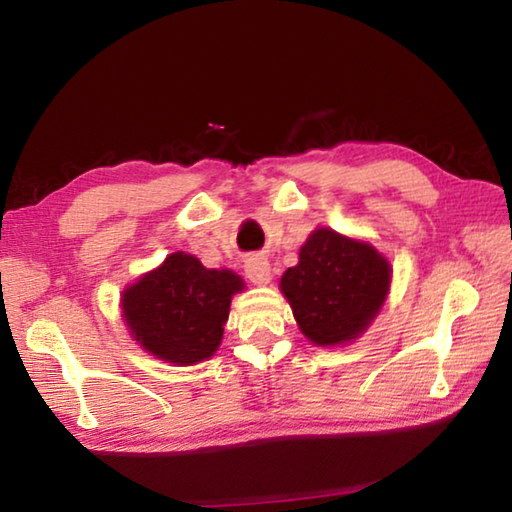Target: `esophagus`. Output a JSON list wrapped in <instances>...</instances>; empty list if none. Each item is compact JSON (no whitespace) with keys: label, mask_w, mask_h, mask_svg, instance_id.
Masks as SVG:
<instances>
[{"label":"esophagus","mask_w":512,"mask_h":512,"mask_svg":"<svg viewBox=\"0 0 512 512\" xmlns=\"http://www.w3.org/2000/svg\"><path fill=\"white\" fill-rule=\"evenodd\" d=\"M244 268H246L248 280L253 284H259V287H262V284L271 282V264H268L266 257H262V255L248 257Z\"/></svg>","instance_id":"obj_1"}]
</instances>
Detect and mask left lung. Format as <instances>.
Instances as JSON below:
<instances>
[{
  "mask_svg": "<svg viewBox=\"0 0 512 512\" xmlns=\"http://www.w3.org/2000/svg\"><path fill=\"white\" fill-rule=\"evenodd\" d=\"M391 287V264L366 241L318 228L287 268L280 289L300 332L316 345L354 341L375 320Z\"/></svg>",
  "mask_w": 512,
  "mask_h": 512,
  "instance_id": "left-lung-1",
  "label": "left lung"
}]
</instances>
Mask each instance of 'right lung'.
I'll use <instances>...</instances> for the list:
<instances>
[{
    "instance_id": "right-lung-1",
    "label": "right lung",
    "mask_w": 512,
    "mask_h": 512,
    "mask_svg": "<svg viewBox=\"0 0 512 512\" xmlns=\"http://www.w3.org/2000/svg\"><path fill=\"white\" fill-rule=\"evenodd\" d=\"M241 289L244 280L228 268H205L194 255L171 253L121 293V316L153 357L192 366L219 350L230 300Z\"/></svg>"
}]
</instances>
